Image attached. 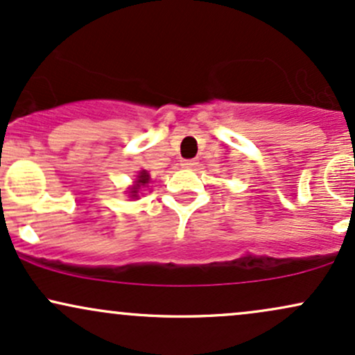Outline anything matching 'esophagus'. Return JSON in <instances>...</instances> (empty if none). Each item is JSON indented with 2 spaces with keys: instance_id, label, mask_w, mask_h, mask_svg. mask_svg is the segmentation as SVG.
Wrapping results in <instances>:
<instances>
[{
  "instance_id": "1",
  "label": "esophagus",
  "mask_w": 355,
  "mask_h": 355,
  "mask_svg": "<svg viewBox=\"0 0 355 355\" xmlns=\"http://www.w3.org/2000/svg\"><path fill=\"white\" fill-rule=\"evenodd\" d=\"M197 165H198L197 160H183L182 162V166H185V168H195Z\"/></svg>"
}]
</instances>
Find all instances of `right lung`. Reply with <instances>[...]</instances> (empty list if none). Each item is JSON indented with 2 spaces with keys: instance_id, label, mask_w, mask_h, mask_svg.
Wrapping results in <instances>:
<instances>
[{
  "instance_id": "add662e5",
  "label": "right lung",
  "mask_w": 355,
  "mask_h": 355,
  "mask_svg": "<svg viewBox=\"0 0 355 355\" xmlns=\"http://www.w3.org/2000/svg\"><path fill=\"white\" fill-rule=\"evenodd\" d=\"M148 183H150V173L146 172V170H141V172L137 175V180L133 182V185L128 189V197L135 198L137 200V198L140 197L141 189L148 185Z\"/></svg>"
}]
</instances>
